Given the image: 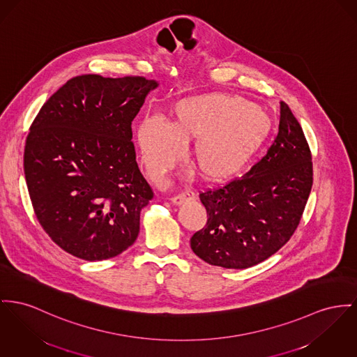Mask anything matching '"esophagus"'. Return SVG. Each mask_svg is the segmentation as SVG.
Listing matches in <instances>:
<instances>
[{
	"mask_svg": "<svg viewBox=\"0 0 357 357\" xmlns=\"http://www.w3.org/2000/svg\"><path fill=\"white\" fill-rule=\"evenodd\" d=\"M195 197V193L192 192L190 190H184L181 193H178V195H174L173 197H172V202L174 203V204H181L183 202H185V200H190V199H193Z\"/></svg>",
	"mask_w": 357,
	"mask_h": 357,
	"instance_id": "1",
	"label": "esophagus"
}]
</instances>
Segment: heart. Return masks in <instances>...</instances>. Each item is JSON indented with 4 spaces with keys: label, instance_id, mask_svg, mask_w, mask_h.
I'll return each mask as SVG.
<instances>
[{
    "label": "heart",
    "instance_id": "1",
    "mask_svg": "<svg viewBox=\"0 0 357 357\" xmlns=\"http://www.w3.org/2000/svg\"><path fill=\"white\" fill-rule=\"evenodd\" d=\"M170 124L157 116L139 126L142 161L151 173L173 167L185 143L197 139L190 158L200 176L210 181L229 178L245 167L271 131V118L257 104L237 96H193L170 109Z\"/></svg>",
    "mask_w": 357,
    "mask_h": 357
}]
</instances>
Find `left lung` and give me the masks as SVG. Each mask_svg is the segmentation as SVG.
<instances>
[{"mask_svg":"<svg viewBox=\"0 0 357 357\" xmlns=\"http://www.w3.org/2000/svg\"><path fill=\"white\" fill-rule=\"evenodd\" d=\"M311 187L309 143L282 101L279 132L261 160L243 176L199 195L207 223L190 238L193 253L229 269L269 259L295 233Z\"/></svg>","mask_w":357,"mask_h":357,"instance_id":"1","label":"left lung"}]
</instances>
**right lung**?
Instances as JSON below:
<instances>
[{
  "label": "right lung",
  "mask_w": 357,
  "mask_h": 357,
  "mask_svg": "<svg viewBox=\"0 0 357 357\" xmlns=\"http://www.w3.org/2000/svg\"><path fill=\"white\" fill-rule=\"evenodd\" d=\"M155 81L84 74L40 108L26 135L24 173L35 215L61 249L108 260L139 234L154 192L135 155L132 120Z\"/></svg>",
  "instance_id": "add662e5"
}]
</instances>
